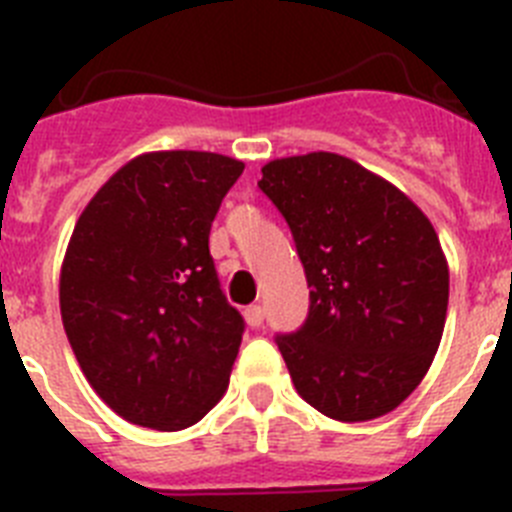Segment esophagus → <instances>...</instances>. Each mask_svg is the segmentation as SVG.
Listing matches in <instances>:
<instances>
[{
    "mask_svg": "<svg viewBox=\"0 0 512 512\" xmlns=\"http://www.w3.org/2000/svg\"><path fill=\"white\" fill-rule=\"evenodd\" d=\"M243 318H246V323L251 325V328H259V325L264 323V307L248 305L246 310H243Z\"/></svg>",
    "mask_w": 512,
    "mask_h": 512,
    "instance_id": "obj_1",
    "label": "esophagus"
}]
</instances>
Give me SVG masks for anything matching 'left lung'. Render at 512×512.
<instances>
[{"mask_svg": "<svg viewBox=\"0 0 512 512\" xmlns=\"http://www.w3.org/2000/svg\"><path fill=\"white\" fill-rule=\"evenodd\" d=\"M261 174L310 287L305 325L277 336L295 390L341 423L392 413L431 369L446 323L449 264L431 220L338 153L274 158Z\"/></svg>", "mask_w": 512, "mask_h": 512, "instance_id": "8db88e82", "label": "left lung"}]
</instances>
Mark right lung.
I'll return each instance as SVG.
<instances>
[{
	"label": "right lung",
	"instance_id": "add662e5",
	"mask_svg": "<svg viewBox=\"0 0 512 512\" xmlns=\"http://www.w3.org/2000/svg\"><path fill=\"white\" fill-rule=\"evenodd\" d=\"M210 151L140 153L99 187L61 264V318L81 372L128 423L182 431L228 390L243 336L210 256L243 174Z\"/></svg>",
	"mask_w": 512,
	"mask_h": 512
}]
</instances>
